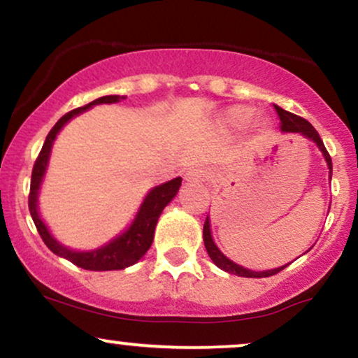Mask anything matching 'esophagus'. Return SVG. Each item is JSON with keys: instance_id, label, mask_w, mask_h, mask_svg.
<instances>
[{"instance_id": "esophagus-1", "label": "esophagus", "mask_w": 358, "mask_h": 358, "mask_svg": "<svg viewBox=\"0 0 358 358\" xmlns=\"http://www.w3.org/2000/svg\"><path fill=\"white\" fill-rule=\"evenodd\" d=\"M208 178V174H206L204 169H201V167H192V169H189L186 172V176H184V179L187 180V182H201V180H204Z\"/></svg>"}]
</instances>
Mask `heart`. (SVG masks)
Listing matches in <instances>:
<instances>
[{"instance_id": "1", "label": "heart", "mask_w": 358, "mask_h": 358, "mask_svg": "<svg viewBox=\"0 0 358 358\" xmlns=\"http://www.w3.org/2000/svg\"><path fill=\"white\" fill-rule=\"evenodd\" d=\"M255 119V108L248 107V105H233V107L226 108L224 112L221 113V124L228 129L241 130L245 129L246 125L251 124V120ZM256 129L259 132H264V130L270 129V122L268 120H258L256 122Z\"/></svg>"}]
</instances>
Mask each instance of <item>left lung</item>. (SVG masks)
<instances>
[{"mask_svg":"<svg viewBox=\"0 0 358 358\" xmlns=\"http://www.w3.org/2000/svg\"><path fill=\"white\" fill-rule=\"evenodd\" d=\"M275 110H276V113H278V117L281 120V125H280L281 132H283V134H300V136L308 138V141L315 142V145L320 149L323 159H325L327 167H329V179L331 180V159H330L329 152H327L325 145H323V142H322L320 136H318V132L313 129V125L310 124L308 120H305V119H301V117L295 115V113L283 110V108L278 107V105H275ZM203 239H204V246H206V251H208L209 258L213 259V263L216 264L220 270L226 271V273H231V275L243 276V278H268V276H273V275H276V273H280L281 270H285V268H287L289 264V263L283 264V266L273 268V270L255 271V270H250V268L241 266V264L234 263L233 259H229L228 256H226L220 250V248H217L216 243H214L213 231H211V220H209V216L206 217V222H204Z\"/></svg>","mask_w":358,"mask_h":358,"instance_id":"obj_1","label":"left lung"}]
</instances>
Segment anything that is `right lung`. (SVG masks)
<instances>
[{
	"label": "right lung",
	"instance_id": "1",
	"mask_svg": "<svg viewBox=\"0 0 358 358\" xmlns=\"http://www.w3.org/2000/svg\"><path fill=\"white\" fill-rule=\"evenodd\" d=\"M125 100V96L122 95H105L100 99L94 100V102L87 103L85 107L75 108L69 113L62 117L57 124L53 125V129L50 130V134L46 136V141L43 147H41V152L38 155L35 166H33L31 172V187H29V213H31L33 222H35L38 233H40L41 239L45 241V245L48 246L50 251H53L55 255L60 256L71 262L77 266L83 268V270L90 271H112V270H124V268L132 266L138 259L147 253L150 245L154 241V231L157 226L159 216H161L164 208L178 196L180 182L182 179L174 178L167 182L159 184L150 189L147 192L142 204L138 206L136 217L129 224V228H125L120 234H117L115 238H112L110 241L105 243V245L95 248V250H87V251H78L73 248H69L62 245L57 238L53 236L52 231L48 229L46 222L43 221L40 214V208H38V196H40L41 184H43L46 171H48V162L50 155H52V147L57 141V136L62 132V129L71 119L80 115V113L87 112L88 108L95 107V105L102 103H117Z\"/></svg>",
	"mask_w": 358,
	"mask_h": 358
}]
</instances>
